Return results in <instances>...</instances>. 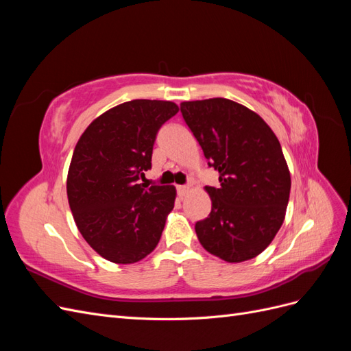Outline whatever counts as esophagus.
I'll return each instance as SVG.
<instances>
[{
	"instance_id": "1",
	"label": "esophagus",
	"mask_w": 351,
	"mask_h": 351,
	"mask_svg": "<svg viewBox=\"0 0 351 351\" xmlns=\"http://www.w3.org/2000/svg\"><path fill=\"white\" fill-rule=\"evenodd\" d=\"M189 192V187L187 186H177V193L180 197L186 196V193Z\"/></svg>"
}]
</instances>
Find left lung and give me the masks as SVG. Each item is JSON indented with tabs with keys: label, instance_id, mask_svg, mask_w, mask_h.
Listing matches in <instances>:
<instances>
[{
	"label": "left lung",
	"instance_id": "1",
	"mask_svg": "<svg viewBox=\"0 0 351 351\" xmlns=\"http://www.w3.org/2000/svg\"><path fill=\"white\" fill-rule=\"evenodd\" d=\"M219 186H206L212 208L195 230L202 246L243 262L269 246L282 226L291 178L277 136L261 117L226 98L180 105Z\"/></svg>",
	"mask_w": 351,
	"mask_h": 351
}]
</instances>
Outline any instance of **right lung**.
<instances>
[{"label":"right lung","mask_w":351,"mask_h":351,"mask_svg":"<svg viewBox=\"0 0 351 351\" xmlns=\"http://www.w3.org/2000/svg\"><path fill=\"white\" fill-rule=\"evenodd\" d=\"M177 112L169 101L124 102L93 120L74 147L70 209L83 239L107 261L139 262L161 239L176 189L141 178L152 167L159 129Z\"/></svg>","instance_id":"right-lung-1"}]
</instances>
